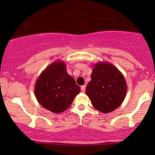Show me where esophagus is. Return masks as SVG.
Here are the masks:
<instances>
[{"label":"esophagus","instance_id":"34e87169","mask_svg":"<svg viewBox=\"0 0 155 155\" xmlns=\"http://www.w3.org/2000/svg\"><path fill=\"white\" fill-rule=\"evenodd\" d=\"M85 90H86V87H85L84 85H83V86L81 87V92H85Z\"/></svg>","mask_w":155,"mask_h":155}]
</instances>
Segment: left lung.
I'll list each match as a JSON object with an SVG mask.
<instances>
[{
	"label": "left lung",
	"instance_id": "8db88e82",
	"mask_svg": "<svg viewBox=\"0 0 155 155\" xmlns=\"http://www.w3.org/2000/svg\"><path fill=\"white\" fill-rule=\"evenodd\" d=\"M93 107L102 113L117 109L123 102L127 93L124 76L114 65L97 63L91 74V81L85 90Z\"/></svg>",
	"mask_w": 155,
	"mask_h": 155
}]
</instances>
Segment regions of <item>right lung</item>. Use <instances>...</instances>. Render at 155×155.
Here are the masks:
<instances>
[{
    "label": "right lung",
    "instance_id": "1",
    "mask_svg": "<svg viewBox=\"0 0 155 155\" xmlns=\"http://www.w3.org/2000/svg\"><path fill=\"white\" fill-rule=\"evenodd\" d=\"M34 92L37 101L44 108L58 114L71 106L80 87L67 73L64 62L56 61L38 76Z\"/></svg>",
    "mask_w": 155,
    "mask_h": 155
}]
</instances>
